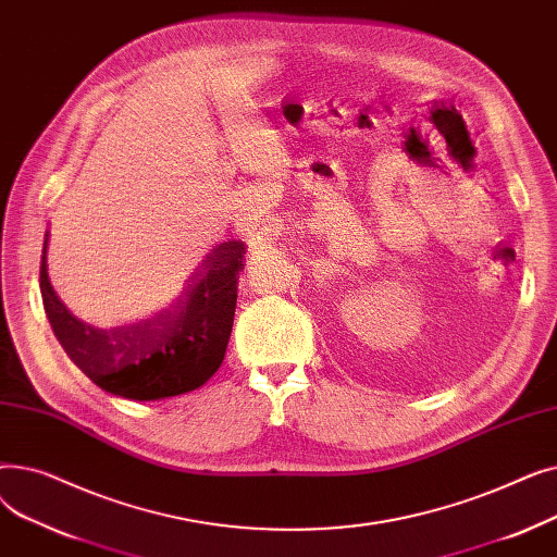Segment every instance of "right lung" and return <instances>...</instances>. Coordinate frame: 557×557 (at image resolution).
<instances>
[{"label":"right lung","mask_w":557,"mask_h":557,"mask_svg":"<svg viewBox=\"0 0 557 557\" xmlns=\"http://www.w3.org/2000/svg\"><path fill=\"white\" fill-rule=\"evenodd\" d=\"M244 255V242L216 246L178 302L124 327L99 330L78 320L53 290L45 255L40 294L55 338L92 384L124 399H164L200 388L223 363Z\"/></svg>","instance_id":"right-lung-1"}]
</instances>
